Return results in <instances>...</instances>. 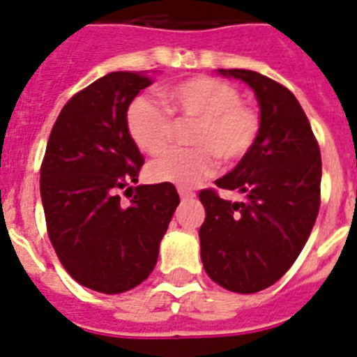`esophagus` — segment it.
I'll list each match as a JSON object with an SVG mask.
<instances>
[{"label": "esophagus", "mask_w": 357, "mask_h": 357, "mask_svg": "<svg viewBox=\"0 0 357 357\" xmlns=\"http://www.w3.org/2000/svg\"><path fill=\"white\" fill-rule=\"evenodd\" d=\"M178 192H179V197H181L183 201H187V199H192V197H196V194H194V192H192V190H188V188L179 187Z\"/></svg>", "instance_id": "1"}]
</instances>
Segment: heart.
I'll list each match as a JSON object with an SVG mask.
<instances>
[{
    "label": "heart",
    "instance_id": "b5f03b06",
    "mask_svg": "<svg viewBox=\"0 0 357 357\" xmlns=\"http://www.w3.org/2000/svg\"><path fill=\"white\" fill-rule=\"evenodd\" d=\"M169 109L179 120H194L192 144L196 149H170L151 161L154 181L194 187L217 169V158L235 165L252 153L260 135V116L241 102L234 86L212 77H194L163 93ZM126 126L131 140L144 153L154 154L172 138L174 122L163 107L147 97L129 104Z\"/></svg>",
    "mask_w": 357,
    "mask_h": 357
}]
</instances>
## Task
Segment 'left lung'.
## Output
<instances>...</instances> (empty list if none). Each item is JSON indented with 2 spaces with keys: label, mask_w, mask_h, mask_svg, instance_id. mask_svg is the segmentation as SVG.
I'll list each match as a JSON object with an SVG mask.
<instances>
[{
  "label": "left lung",
  "mask_w": 357,
  "mask_h": 357,
  "mask_svg": "<svg viewBox=\"0 0 357 357\" xmlns=\"http://www.w3.org/2000/svg\"><path fill=\"white\" fill-rule=\"evenodd\" d=\"M255 93L260 135L252 153L215 181L238 190L231 203L199 192L201 260L210 278L234 293L273 286L303 250L320 208L321 156L302 105L287 88L252 70H217Z\"/></svg>",
  "instance_id": "obj_1"
}]
</instances>
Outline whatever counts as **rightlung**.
I'll list each match as a JSON object with an SVG mask.
<instances>
[{
	"label": "right lung",
	"instance_id": "add662e5",
	"mask_svg": "<svg viewBox=\"0 0 357 357\" xmlns=\"http://www.w3.org/2000/svg\"><path fill=\"white\" fill-rule=\"evenodd\" d=\"M151 84L144 71H113L77 93L59 114L43 160L52 246L73 280L104 294L132 289L153 273L179 204L172 183L138 185L129 204L120 203L119 192L138 183L144 165L127 131V107Z\"/></svg>",
	"mask_w": 357,
	"mask_h": 357
}]
</instances>
